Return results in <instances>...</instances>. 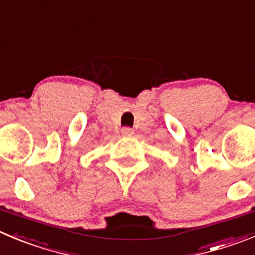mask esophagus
Returning <instances> with one entry per match:
<instances>
[{
    "instance_id": "34e87169",
    "label": "esophagus",
    "mask_w": 255,
    "mask_h": 255,
    "mask_svg": "<svg viewBox=\"0 0 255 255\" xmlns=\"http://www.w3.org/2000/svg\"><path fill=\"white\" fill-rule=\"evenodd\" d=\"M121 134H123L124 136H131V135L134 134V130H132L131 128H128V126H125V128H123V129H121Z\"/></svg>"
}]
</instances>
